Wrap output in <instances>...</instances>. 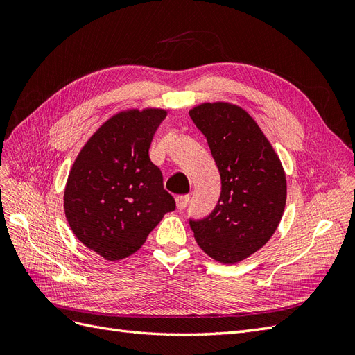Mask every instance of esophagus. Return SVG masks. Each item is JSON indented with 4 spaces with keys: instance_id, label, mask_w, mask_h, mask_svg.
Wrapping results in <instances>:
<instances>
[{
    "instance_id": "34e87169",
    "label": "esophagus",
    "mask_w": 355,
    "mask_h": 355,
    "mask_svg": "<svg viewBox=\"0 0 355 355\" xmlns=\"http://www.w3.org/2000/svg\"><path fill=\"white\" fill-rule=\"evenodd\" d=\"M175 201H176V207L179 210H182V209L187 207V204L189 201V196H176Z\"/></svg>"
}]
</instances>
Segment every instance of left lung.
Instances as JSON below:
<instances>
[{
    "label": "left lung",
    "mask_w": 355,
    "mask_h": 355,
    "mask_svg": "<svg viewBox=\"0 0 355 355\" xmlns=\"http://www.w3.org/2000/svg\"><path fill=\"white\" fill-rule=\"evenodd\" d=\"M189 116L206 136L220 173V197L207 218L189 219L204 253L220 263H237L272 237L286 207L282 161L259 125L228 102L201 103Z\"/></svg>",
    "instance_id": "obj_1"
}]
</instances>
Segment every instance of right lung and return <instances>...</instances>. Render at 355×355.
I'll use <instances>...</instances> for the list:
<instances>
[{
	"label": "right lung",
	"mask_w": 355,
	"mask_h": 355,
	"mask_svg": "<svg viewBox=\"0 0 355 355\" xmlns=\"http://www.w3.org/2000/svg\"><path fill=\"white\" fill-rule=\"evenodd\" d=\"M166 115L158 108L118 112L73 161L63 196L65 216L75 237L106 261L137 252L164 214L176 209L149 158Z\"/></svg>",
	"instance_id": "right-lung-1"
}]
</instances>
